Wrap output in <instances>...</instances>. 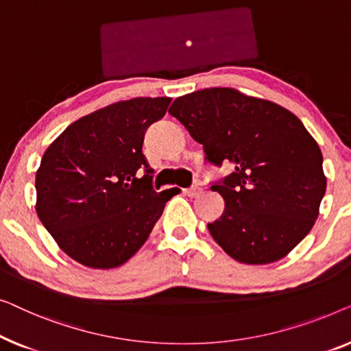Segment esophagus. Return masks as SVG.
Returning <instances> with one entry per match:
<instances>
[{"label": "esophagus", "instance_id": "obj_1", "mask_svg": "<svg viewBox=\"0 0 351 351\" xmlns=\"http://www.w3.org/2000/svg\"><path fill=\"white\" fill-rule=\"evenodd\" d=\"M184 192L189 197H199L204 191H202V187H199V186H192V187H189V189H186Z\"/></svg>", "mask_w": 351, "mask_h": 351}]
</instances>
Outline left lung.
<instances>
[{
	"mask_svg": "<svg viewBox=\"0 0 351 351\" xmlns=\"http://www.w3.org/2000/svg\"><path fill=\"white\" fill-rule=\"evenodd\" d=\"M169 112L211 164L235 169L211 186L226 202L208 224L216 243L241 264L288 256L312 230L326 192L323 154L299 117L230 87L178 97Z\"/></svg>",
	"mask_w": 351,
	"mask_h": 351,
	"instance_id": "obj_1",
	"label": "left lung"
}]
</instances>
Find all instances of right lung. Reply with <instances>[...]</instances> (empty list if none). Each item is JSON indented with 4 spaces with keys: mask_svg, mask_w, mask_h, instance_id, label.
<instances>
[{
    "mask_svg": "<svg viewBox=\"0 0 351 351\" xmlns=\"http://www.w3.org/2000/svg\"><path fill=\"white\" fill-rule=\"evenodd\" d=\"M171 98L112 103L68 125L36 171V213L62 251L90 269L119 267L145 245L178 187L156 192L145 132ZM145 169L146 176H139Z\"/></svg>",
    "mask_w": 351,
    "mask_h": 351,
    "instance_id": "1",
    "label": "right lung"
}]
</instances>
